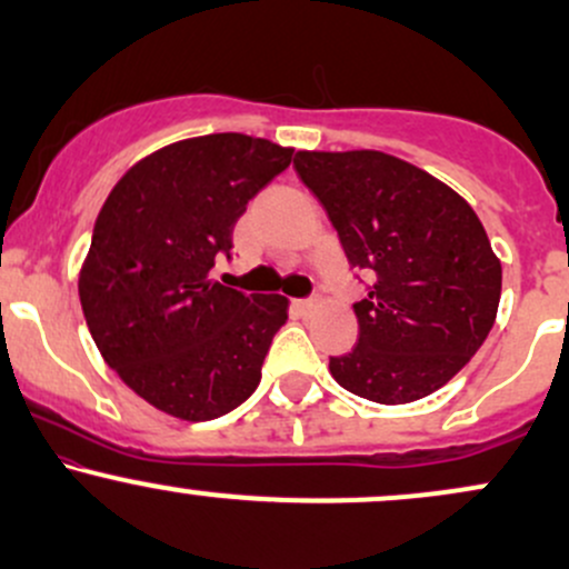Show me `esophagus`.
Returning a JSON list of instances; mask_svg holds the SVG:
<instances>
[{"label": "esophagus", "instance_id": "1", "mask_svg": "<svg viewBox=\"0 0 569 569\" xmlns=\"http://www.w3.org/2000/svg\"><path fill=\"white\" fill-rule=\"evenodd\" d=\"M293 307H297L299 312H312L318 307V299H297Z\"/></svg>", "mask_w": 569, "mask_h": 569}]
</instances>
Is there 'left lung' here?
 Wrapping results in <instances>:
<instances>
[{"label": "left lung", "mask_w": 569, "mask_h": 569, "mask_svg": "<svg viewBox=\"0 0 569 569\" xmlns=\"http://www.w3.org/2000/svg\"><path fill=\"white\" fill-rule=\"evenodd\" d=\"M293 168L348 262L377 276L352 305L358 345L329 358L331 377L388 407L443 388L481 348L500 305L502 267L473 208L436 176L375 149H302Z\"/></svg>", "instance_id": "obj_1"}]
</instances>
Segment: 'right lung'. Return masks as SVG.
I'll return each mask as SVG.
<instances>
[{
	"label": "right lung",
	"mask_w": 569,
	"mask_h": 569,
	"mask_svg": "<svg viewBox=\"0 0 569 569\" xmlns=\"http://www.w3.org/2000/svg\"><path fill=\"white\" fill-rule=\"evenodd\" d=\"M291 154L243 133L168 143L98 211L80 270L84 321L103 361L154 409L217 420L262 380L289 299L234 291L208 272L219 253L230 257L234 221Z\"/></svg>",
	"instance_id": "1"
}]
</instances>
